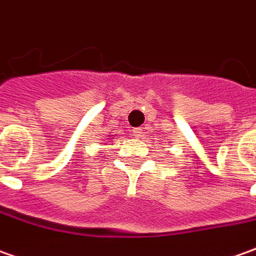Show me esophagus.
Instances as JSON below:
<instances>
[{"label": "esophagus", "mask_w": 256, "mask_h": 256, "mask_svg": "<svg viewBox=\"0 0 256 256\" xmlns=\"http://www.w3.org/2000/svg\"><path fill=\"white\" fill-rule=\"evenodd\" d=\"M133 136H134L136 138H142V136H144V130L142 128H136L133 130Z\"/></svg>", "instance_id": "34e87169"}]
</instances>
